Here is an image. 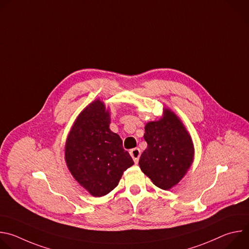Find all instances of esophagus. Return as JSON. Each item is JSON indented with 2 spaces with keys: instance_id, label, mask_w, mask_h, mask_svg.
Segmentation results:
<instances>
[{
  "instance_id": "esophagus-1",
  "label": "esophagus",
  "mask_w": 249,
  "mask_h": 249,
  "mask_svg": "<svg viewBox=\"0 0 249 249\" xmlns=\"http://www.w3.org/2000/svg\"><path fill=\"white\" fill-rule=\"evenodd\" d=\"M130 155H131V157L133 158L135 163H138L139 159H140V156H141V151H140V149H138V148L132 149V150L130 151Z\"/></svg>"
}]
</instances>
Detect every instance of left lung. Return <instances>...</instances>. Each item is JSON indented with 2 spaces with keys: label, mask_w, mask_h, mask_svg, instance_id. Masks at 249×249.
I'll use <instances>...</instances> for the list:
<instances>
[{
  "label": "left lung",
  "mask_w": 249,
  "mask_h": 249,
  "mask_svg": "<svg viewBox=\"0 0 249 249\" xmlns=\"http://www.w3.org/2000/svg\"><path fill=\"white\" fill-rule=\"evenodd\" d=\"M144 139L148 147L139 165L153 183L169 190L178 183L194 160L191 136L181 120L168 108L158 121L146 124Z\"/></svg>",
  "instance_id": "left-lung-1"
}]
</instances>
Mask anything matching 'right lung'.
Returning <instances> with one entry per match:
<instances>
[{"label": "right lung", "instance_id": "1", "mask_svg": "<svg viewBox=\"0 0 249 249\" xmlns=\"http://www.w3.org/2000/svg\"><path fill=\"white\" fill-rule=\"evenodd\" d=\"M109 124V110L96 99L79 114L66 141L65 160L70 172L94 197L112 191L123 172L134 164Z\"/></svg>", "mask_w": 249, "mask_h": 249}]
</instances>
